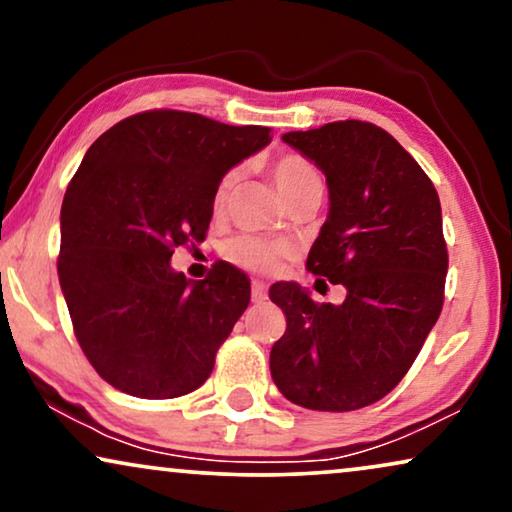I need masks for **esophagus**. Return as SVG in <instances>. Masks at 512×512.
Masks as SVG:
<instances>
[{"label": "esophagus", "instance_id": "obj_1", "mask_svg": "<svg viewBox=\"0 0 512 512\" xmlns=\"http://www.w3.org/2000/svg\"><path fill=\"white\" fill-rule=\"evenodd\" d=\"M265 298H268V286L263 282L251 284V300H254V303H263Z\"/></svg>", "mask_w": 512, "mask_h": 512}]
</instances>
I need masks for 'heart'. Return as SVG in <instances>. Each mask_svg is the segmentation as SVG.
I'll return each mask as SVG.
<instances>
[{"mask_svg":"<svg viewBox=\"0 0 512 512\" xmlns=\"http://www.w3.org/2000/svg\"><path fill=\"white\" fill-rule=\"evenodd\" d=\"M270 174L275 179L277 191L282 193V198L289 205H296V202L312 198V195H324V174L319 172L317 165L303 156L289 153V156L275 158L270 165ZM237 179H240V172L228 170L219 184H216L212 195V207L216 214H221L228 207L230 195H233L237 186ZM223 256L242 270L265 272L275 268L284 256H289V247L282 242L263 240V237L240 235L226 244Z\"/></svg>","mask_w":512,"mask_h":512,"instance_id":"obj_1","label":"heart"}]
</instances>
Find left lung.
Listing matches in <instances>:
<instances>
[{
	"label": "left lung",
	"instance_id": "obj_1",
	"mask_svg": "<svg viewBox=\"0 0 512 512\" xmlns=\"http://www.w3.org/2000/svg\"><path fill=\"white\" fill-rule=\"evenodd\" d=\"M282 139L326 174L331 207L307 270L342 284L347 296L342 305H319L293 282L270 286L286 314L270 352L272 380L303 408H366L403 380L443 310L438 193L417 160L373 123L335 121Z\"/></svg>",
	"mask_w": 512,
	"mask_h": 512
}]
</instances>
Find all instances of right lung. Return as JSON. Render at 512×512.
Segmentation results:
<instances>
[{
	"mask_svg": "<svg viewBox=\"0 0 512 512\" xmlns=\"http://www.w3.org/2000/svg\"><path fill=\"white\" fill-rule=\"evenodd\" d=\"M270 139L261 125L153 109L86 151L62 200L58 277L76 340L111 387L177 398L212 373L249 305V277L216 263L191 284L170 258L205 240L216 184Z\"/></svg>",
	"mask_w": 512,
	"mask_h": 512,
	"instance_id": "1",
	"label": "right lung"
}]
</instances>
